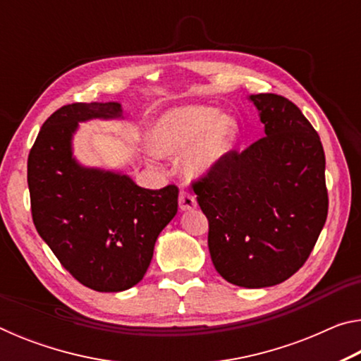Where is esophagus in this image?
I'll return each instance as SVG.
<instances>
[{"mask_svg":"<svg viewBox=\"0 0 361 361\" xmlns=\"http://www.w3.org/2000/svg\"><path fill=\"white\" fill-rule=\"evenodd\" d=\"M178 202H180V209L181 210H192L197 207V200H195V195L191 194L186 189H183L180 192V197H178Z\"/></svg>","mask_w":361,"mask_h":361,"instance_id":"1","label":"esophagus"}]
</instances>
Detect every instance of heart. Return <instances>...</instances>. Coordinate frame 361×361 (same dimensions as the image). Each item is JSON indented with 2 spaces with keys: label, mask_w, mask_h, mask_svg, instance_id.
I'll return each mask as SVG.
<instances>
[{
  "label": "heart",
  "mask_w": 361,
  "mask_h": 361,
  "mask_svg": "<svg viewBox=\"0 0 361 361\" xmlns=\"http://www.w3.org/2000/svg\"><path fill=\"white\" fill-rule=\"evenodd\" d=\"M237 135V122L219 116L216 108L192 105L170 109L159 118L148 142L157 156L181 157V170L188 176H200L221 161Z\"/></svg>",
  "instance_id": "obj_1"
}]
</instances>
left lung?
Segmentation results:
<instances>
[{
  "label": "left lung",
  "instance_id": "1",
  "mask_svg": "<svg viewBox=\"0 0 361 361\" xmlns=\"http://www.w3.org/2000/svg\"><path fill=\"white\" fill-rule=\"evenodd\" d=\"M250 100L266 137L226 152L192 189L209 219V250L219 276L264 288L304 266L325 226V152L295 103L276 94Z\"/></svg>",
  "mask_w": 361,
  "mask_h": 361
}]
</instances>
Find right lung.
Wrapping results in <instances>:
<instances>
[{
    "label": "right lung",
    "mask_w": 361,
    "mask_h": 361,
    "mask_svg": "<svg viewBox=\"0 0 361 361\" xmlns=\"http://www.w3.org/2000/svg\"><path fill=\"white\" fill-rule=\"evenodd\" d=\"M119 103H70L42 124L28 154L35 228L66 271L95 291H124L148 271L178 188L137 186L129 176L81 167L71 156L78 122L121 118Z\"/></svg>",
    "instance_id": "add662e5"
}]
</instances>
